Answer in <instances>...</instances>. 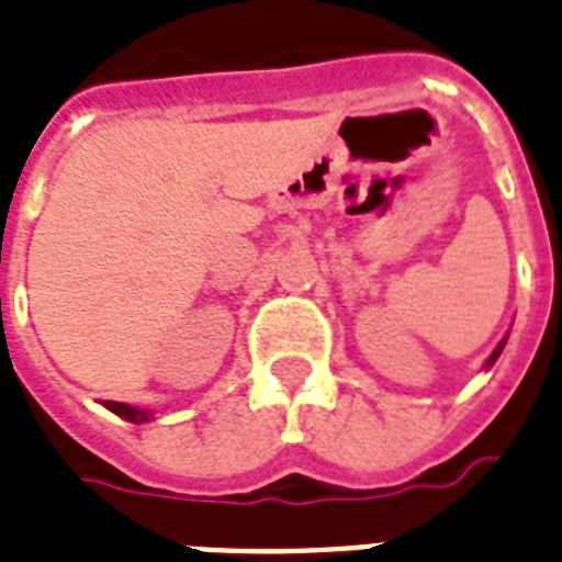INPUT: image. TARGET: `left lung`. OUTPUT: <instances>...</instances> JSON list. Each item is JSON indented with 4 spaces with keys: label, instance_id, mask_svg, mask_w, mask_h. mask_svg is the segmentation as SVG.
<instances>
[{
    "label": "left lung",
    "instance_id": "left-lung-1",
    "mask_svg": "<svg viewBox=\"0 0 562 562\" xmlns=\"http://www.w3.org/2000/svg\"><path fill=\"white\" fill-rule=\"evenodd\" d=\"M502 349H504V340H502V342H498V349H495V351H493V358L486 360V367H493L495 360H498V355H502Z\"/></svg>",
    "mask_w": 562,
    "mask_h": 562
}]
</instances>
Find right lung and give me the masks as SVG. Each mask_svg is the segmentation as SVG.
<instances>
[{"instance_id":"obj_1","label":"right lung","mask_w":562,"mask_h":562,"mask_svg":"<svg viewBox=\"0 0 562 562\" xmlns=\"http://www.w3.org/2000/svg\"><path fill=\"white\" fill-rule=\"evenodd\" d=\"M104 407H108L111 413H116V416H123V419H128V422L149 419V413L137 411V407H128V404H123V402H104Z\"/></svg>"}]
</instances>
